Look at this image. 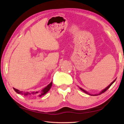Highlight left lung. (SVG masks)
<instances>
[{
  "label": "left lung",
  "mask_w": 124,
  "mask_h": 124,
  "mask_svg": "<svg viewBox=\"0 0 124 124\" xmlns=\"http://www.w3.org/2000/svg\"><path fill=\"white\" fill-rule=\"evenodd\" d=\"M115 80H116V79H115L113 81V82L110 84V85H109L106 88H105V89H104V90H103L102 91H101L99 93H98V94H95V95H91V94H90V93H89V92H87L86 91H85V90H84V89H83L82 88H81V87H79V89H80L81 90H82L85 93H87V94H88V95H91V96H98V95H101V94H102V93H104V92L105 91H106L107 90L109 89V87L111 86V85H112L115 82Z\"/></svg>",
  "instance_id": "obj_1"
}]
</instances>
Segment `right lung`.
<instances>
[{
    "instance_id": "1",
    "label": "right lung",
    "mask_w": 124,
    "mask_h": 124,
    "mask_svg": "<svg viewBox=\"0 0 124 124\" xmlns=\"http://www.w3.org/2000/svg\"><path fill=\"white\" fill-rule=\"evenodd\" d=\"M52 83L51 82L50 83L49 85H48L46 87H45L44 89H43L42 90V91L40 92V93H39V92H31V93H29V92H23L21 91H20L19 90H17L15 89V88H13L14 90L17 93H18V94H21V95H24V96H30V95H38L39 96V97H41V96H43L45 95L46 93H47V92L49 91L50 89H51V87L52 86Z\"/></svg>"
}]
</instances>
